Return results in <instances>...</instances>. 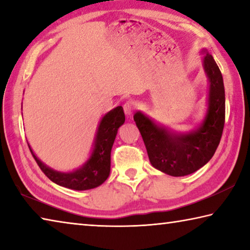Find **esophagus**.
Masks as SVG:
<instances>
[{"instance_id":"34e87169","label":"esophagus","mask_w":250,"mask_h":250,"mask_svg":"<svg viewBox=\"0 0 250 250\" xmlns=\"http://www.w3.org/2000/svg\"><path fill=\"white\" fill-rule=\"evenodd\" d=\"M135 109H137V104H135L132 100H128L124 104V110H125V113L126 116L132 115Z\"/></svg>"}]
</instances>
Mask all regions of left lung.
I'll list each match as a JSON object with an SVG mask.
<instances>
[{"label": "left lung", "instance_id": "1", "mask_svg": "<svg viewBox=\"0 0 250 250\" xmlns=\"http://www.w3.org/2000/svg\"><path fill=\"white\" fill-rule=\"evenodd\" d=\"M203 66L209 80L208 108L196 130L188 133L174 132L156 125L140 111L133 116L151 164L171 176L188 175L204 167L213 158L221 141L225 124L223 76L213 56L207 52L203 58Z\"/></svg>", "mask_w": 250, "mask_h": 250}]
</instances>
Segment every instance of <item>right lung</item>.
Wrapping results in <instances>:
<instances>
[{
  "mask_svg": "<svg viewBox=\"0 0 250 250\" xmlns=\"http://www.w3.org/2000/svg\"><path fill=\"white\" fill-rule=\"evenodd\" d=\"M125 117L124 108L119 105L110 110L100 120L97 130V134L94 142L92 152L83 167L73 172H58L42 162L34 154L31 146L28 145L31 153L39 164L41 170L48 179L64 188L76 189V191H84V189L95 188L104 183L110 174V155L115 142L116 135L119 126L125 124Z\"/></svg>",
  "mask_w": 250,
  "mask_h": 250,
  "instance_id": "add662e5",
  "label": "right lung"
}]
</instances>
